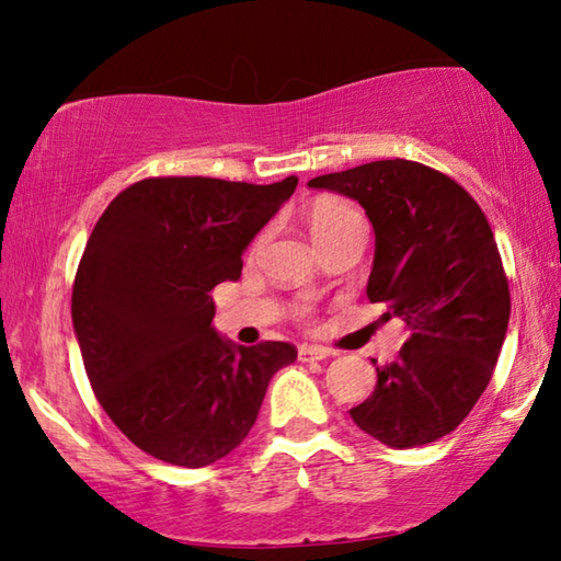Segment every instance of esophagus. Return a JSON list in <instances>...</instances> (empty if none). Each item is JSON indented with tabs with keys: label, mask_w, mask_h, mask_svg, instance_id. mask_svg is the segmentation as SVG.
<instances>
[{
	"label": "esophagus",
	"mask_w": 561,
	"mask_h": 561,
	"mask_svg": "<svg viewBox=\"0 0 561 561\" xmlns=\"http://www.w3.org/2000/svg\"><path fill=\"white\" fill-rule=\"evenodd\" d=\"M329 356H336V351L327 346H299V360H324Z\"/></svg>",
	"instance_id": "34e87169"
}]
</instances>
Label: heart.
<instances>
[{"label":"heart","mask_w":561,"mask_h":561,"mask_svg":"<svg viewBox=\"0 0 561 561\" xmlns=\"http://www.w3.org/2000/svg\"><path fill=\"white\" fill-rule=\"evenodd\" d=\"M311 237H314L317 244H327L331 240H336L341 234L348 232H366V220L356 207H351L341 201H317L309 207L307 215ZM262 242V237L254 247ZM299 314H307V309H299Z\"/></svg>","instance_id":"heart-1"}]
</instances>
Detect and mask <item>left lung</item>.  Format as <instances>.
I'll return each mask as SVG.
<instances>
[{"instance_id":"obj_1","label":"left lung","mask_w":561,"mask_h":561,"mask_svg":"<svg viewBox=\"0 0 561 561\" xmlns=\"http://www.w3.org/2000/svg\"><path fill=\"white\" fill-rule=\"evenodd\" d=\"M309 187L364 207L376 232L366 294L411 331L393 364L376 366V391L351 417L391 448L453 433L485 393L510 321L507 274L485 213L450 175L405 158L319 175Z\"/></svg>"}]
</instances>
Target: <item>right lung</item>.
Listing matches in <instances>:
<instances>
[{"label":"right lung","instance_id":"1","mask_svg":"<svg viewBox=\"0 0 561 561\" xmlns=\"http://www.w3.org/2000/svg\"><path fill=\"white\" fill-rule=\"evenodd\" d=\"M297 178L252 185L146 178L113 197L81 254L71 319L93 393L153 458L203 468L240 445L287 341L232 346L215 334L210 291L240 279L242 252Z\"/></svg>","mask_w":561,"mask_h":561}]
</instances>
